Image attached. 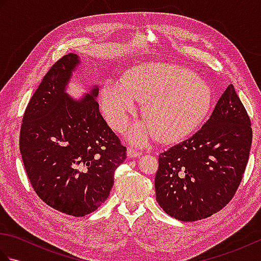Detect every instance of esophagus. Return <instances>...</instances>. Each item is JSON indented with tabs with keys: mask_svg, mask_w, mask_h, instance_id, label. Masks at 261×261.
Returning <instances> with one entry per match:
<instances>
[{
	"mask_svg": "<svg viewBox=\"0 0 261 261\" xmlns=\"http://www.w3.org/2000/svg\"><path fill=\"white\" fill-rule=\"evenodd\" d=\"M140 156H141V152L138 150L137 148H135V147L127 148V157H129V158H137V157H140Z\"/></svg>",
	"mask_w": 261,
	"mask_h": 261,
	"instance_id": "1",
	"label": "esophagus"
}]
</instances>
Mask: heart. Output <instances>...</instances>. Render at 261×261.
Listing matches in <instances>:
<instances>
[{"label":"heart","mask_w":261,"mask_h":261,"mask_svg":"<svg viewBox=\"0 0 261 261\" xmlns=\"http://www.w3.org/2000/svg\"><path fill=\"white\" fill-rule=\"evenodd\" d=\"M104 114L116 130L146 103L147 122L131 127L129 138L143 145L159 136L166 142L180 140L201 124L212 104V92L191 70L167 63H148L131 69L125 81L109 79L101 90Z\"/></svg>","instance_id":"1"}]
</instances>
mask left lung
Segmentation results:
<instances>
[{
    "mask_svg": "<svg viewBox=\"0 0 261 261\" xmlns=\"http://www.w3.org/2000/svg\"><path fill=\"white\" fill-rule=\"evenodd\" d=\"M251 142L250 119L231 84L196 134L159 154V206L184 222L219 212L240 185Z\"/></svg>",
    "mask_w": 261,
    "mask_h": 261,
    "instance_id": "1",
    "label": "left lung"
}]
</instances>
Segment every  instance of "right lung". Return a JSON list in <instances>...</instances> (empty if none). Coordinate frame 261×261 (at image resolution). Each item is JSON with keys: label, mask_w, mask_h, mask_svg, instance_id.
<instances>
[{"label": "right lung", "mask_w": 261, "mask_h": 261, "mask_svg": "<svg viewBox=\"0 0 261 261\" xmlns=\"http://www.w3.org/2000/svg\"><path fill=\"white\" fill-rule=\"evenodd\" d=\"M80 65L60 58L43 77L24 111L20 152L33 190L49 206L85 216L105 202L126 148L99 113L97 86L76 101L66 93Z\"/></svg>", "instance_id": "right-lung-1"}]
</instances>
